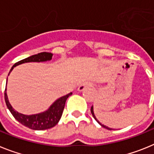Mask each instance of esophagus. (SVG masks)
<instances>
[{"mask_svg": "<svg viewBox=\"0 0 154 154\" xmlns=\"http://www.w3.org/2000/svg\"><path fill=\"white\" fill-rule=\"evenodd\" d=\"M91 86H92V83H91V82H82V83L79 86L78 90L79 91V92H81V91H83L84 89H87V88H89V87Z\"/></svg>", "mask_w": 154, "mask_h": 154, "instance_id": "obj_1", "label": "esophagus"}]
</instances>
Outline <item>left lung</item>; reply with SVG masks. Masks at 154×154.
<instances>
[{"label":"left lung","instance_id":"left-lung-1","mask_svg":"<svg viewBox=\"0 0 154 154\" xmlns=\"http://www.w3.org/2000/svg\"><path fill=\"white\" fill-rule=\"evenodd\" d=\"M91 112H92V116H93V117H94V119H96V121H97L98 123H99V124L101 125V126H103V127L106 128V129H107V130H112V129H110V128H109V127H108V126H104V125L101 124V123H99V121H98V120H97V119H96V116H95V114H94V112H93V106H92V107H91Z\"/></svg>","mask_w":154,"mask_h":154}]
</instances>
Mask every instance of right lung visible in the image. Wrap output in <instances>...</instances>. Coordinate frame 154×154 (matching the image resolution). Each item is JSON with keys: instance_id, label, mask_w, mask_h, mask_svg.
I'll list each match as a JSON object with an SVG mask.
<instances>
[{"instance_id": "1", "label": "right lung", "mask_w": 154, "mask_h": 154, "mask_svg": "<svg viewBox=\"0 0 154 154\" xmlns=\"http://www.w3.org/2000/svg\"><path fill=\"white\" fill-rule=\"evenodd\" d=\"M52 55H53L51 53L45 52V51L38 53L37 55H31L28 58H24L23 60L16 62L12 66L10 72L14 69V67H15L18 65H21V64L26 63V62H41L50 61L52 58ZM8 75H9V74H8ZM7 82H8V79H7ZM6 90L7 89H5V99L8 109L10 110V112H11L14 117L15 118L19 123H21L24 126L34 130H44L55 126L62 117L66 99L72 94V92H70V93L67 94L66 96H64L58 99L56 101L53 103V104L49 107V109L45 112L34 114V115H24V114L20 113V112L14 109L11 105L9 103Z\"/></svg>"}]
</instances>
